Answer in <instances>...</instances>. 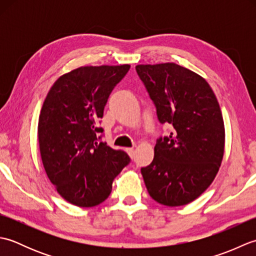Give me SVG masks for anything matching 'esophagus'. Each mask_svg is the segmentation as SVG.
Returning <instances> with one entry per match:
<instances>
[{
  "label": "esophagus",
  "mask_w": 256,
  "mask_h": 256,
  "mask_svg": "<svg viewBox=\"0 0 256 256\" xmlns=\"http://www.w3.org/2000/svg\"><path fill=\"white\" fill-rule=\"evenodd\" d=\"M126 152H128V156L131 157V158H133L134 157V148H126Z\"/></svg>",
  "instance_id": "obj_1"
}]
</instances>
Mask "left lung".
<instances>
[{
    "label": "left lung",
    "instance_id": "1",
    "mask_svg": "<svg viewBox=\"0 0 256 256\" xmlns=\"http://www.w3.org/2000/svg\"><path fill=\"white\" fill-rule=\"evenodd\" d=\"M156 106L158 121L170 123L154 160L140 170L150 196L168 206L197 199L218 172L224 152V124L209 84L174 62L135 67Z\"/></svg>",
    "mask_w": 256,
    "mask_h": 256
}]
</instances>
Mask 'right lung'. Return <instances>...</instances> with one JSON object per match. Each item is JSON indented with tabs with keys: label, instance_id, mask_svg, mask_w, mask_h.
Instances as JSON below:
<instances>
[{
	"label": "right lung",
	"instance_id": "right-lung-1",
	"mask_svg": "<svg viewBox=\"0 0 256 256\" xmlns=\"http://www.w3.org/2000/svg\"><path fill=\"white\" fill-rule=\"evenodd\" d=\"M121 66H86L56 80L38 120V142L45 172L58 194L84 208L103 202L113 179L130 162L121 150L102 142L96 122L114 89L130 70Z\"/></svg>",
	"mask_w": 256,
	"mask_h": 256
}]
</instances>
